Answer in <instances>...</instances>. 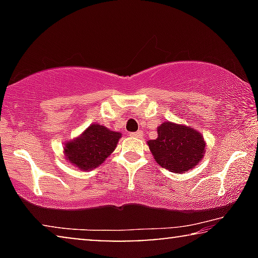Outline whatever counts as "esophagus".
<instances>
[{"mask_svg": "<svg viewBox=\"0 0 258 258\" xmlns=\"http://www.w3.org/2000/svg\"><path fill=\"white\" fill-rule=\"evenodd\" d=\"M130 136H133V137H142L143 136V132H142V130H139V132L130 133Z\"/></svg>", "mask_w": 258, "mask_h": 258, "instance_id": "obj_1", "label": "esophagus"}]
</instances>
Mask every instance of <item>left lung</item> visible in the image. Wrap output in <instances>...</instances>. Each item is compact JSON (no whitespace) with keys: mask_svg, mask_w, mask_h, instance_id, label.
<instances>
[{"mask_svg":"<svg viewBox=\"0 0 258 258\" xmlns=\"http://www.w3.org/2000/svg\"><path fill=\"white\" fill-rule=\"evenodd\" d=\"M158 137L148 142L154 158L162 168L181 174L199 164L203 157L202 135L186 125L164 122L157 129Z\"/></svg>","mask_w":258,"mask_h":258,"instance_id":"1","label":"left lung"}]
</instances>
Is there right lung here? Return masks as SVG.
<instances>
[{"mask_svg":"<svg viewBox=\"0 0 258 258\" xmlns=\"http://www.w3.org/2000/svg\"><path fill=\"white\" fill-rule=\"evenodd\" d=\"M119 137L121 134L110 132L103 125H90L82 136L66 144L67 160L80 170H91L103 163L115 150Z\"/></svg>","mask_w":258,"mask_h":258,"instance_id":"right-lung-1","label":"right lung"}]
</instances>
